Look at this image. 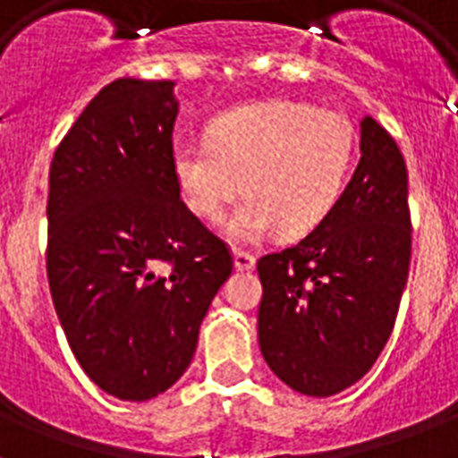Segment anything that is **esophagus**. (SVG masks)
Masks as SVG:
<instances>
[{
  "label": "esophagus",
  "instance_id": "34e87169",
  "mask_svg": "<svg viewBox=\"0 0 458 458\" xmlns=\"http://www.w3.org/2000/svg\"><path fill=\"white\" fill-rule=\"evenodd\" d=\"M233 257H235L237 271H250V268H254V264H257V257L244 250H235V254H233Z\"/></svg>",
  "mask_w": 458,
  "mask_h": 458
}]
</instances>
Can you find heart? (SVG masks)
Returning <instances> with one entry per match:
<instances>
[{"instance_id": "1", "label": "heart", "mask_w": 458, "mask_h": 458, "mask_svg": "<svg viewBox=\"0 0 458 458\" xmlns=\"http://www.w3.org/2000/svg\"><path fill=\"white\" fill-rule=\"evenodd\" d=\"M359 138L335 111L271 99L235 106L208 123L207 145L178 142L173 173L187 207L218 221L240 190L247 194L225 223L235 242H259L280 228L304 237L340 204L354 171Z\"/></svg>"}]
</instances>
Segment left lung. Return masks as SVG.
<instances>
[{
  "label": "left lung",
  "instance_id": "8db88e82",
  "mask_svg": "<svg viewBox=\"0 0 458 458\" xmlns=\"http://www.w3.org/2000/svg\"><path fill=\"white\" fill-rule=\"evenodd\" d=\"M411 264L409 173L366 116L361 161L320 228L259 259V347L293 390L330 397L361 380L387 344Z\"/></svg>",
  "mask_w": 458,
  "mask_h": 458
}]
</instances>
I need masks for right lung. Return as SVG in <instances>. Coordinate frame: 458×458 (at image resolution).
<instances>
[{
  "instance_id": "right-lung-1",
  "label": "right lung",
  "mask_w": 458,
  "mask_h": 458,
  "mask_svg": "<svg viewBox=\"0 0 458 458\" xmlns=\"http://www.w3.org/2000/svg\"><path fill=\"white\" fill-rule=\"evenodd\" d=\"M173 81L118 78L85 106L49 168L47 278L75 359L125 402L165 392L233 273L228 244L180 199Z\"/></svg>"
}]
</instances>
